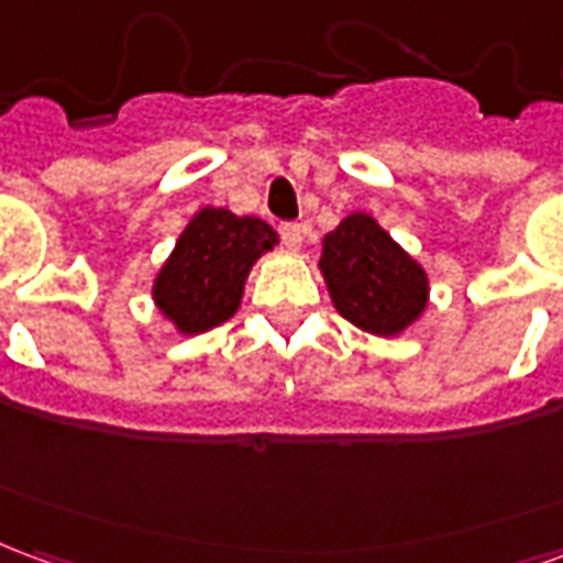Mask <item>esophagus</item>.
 <instances>
[{
  "label": "esophagus",
  "mask_w": 563,
  "mask_h": 563,
  "mask_svg": "<svg viewBox=\"0 0 563 563\" xmlns=\"http://www.w3.org/2000/svg\"><path fill=\"white\" fill-rule=\"evenodd\" d=\"M280 238H283V244L286 246H301V241H305V229L298 225V222H283L280 225Z\"/></svg>",
  "instance_id": "obj_1"
}]
</instances>
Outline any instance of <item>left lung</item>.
Wrapping results in <instances>:
<instances>
[{
  "label": "left lung",
  "mask_w": 563,
  "mask_h": 563,
  "mask_svg": "<svg viewBox=\"0 0 563 563\" xmlns=\"http://www.w3.org/2000/svg\"><path fill=\"white\" fill-rule=\"evenodd\" d=\"M319 271L338 313L377 338L410 329L428 305L422 265L362 210L322 238Z\"/></svg>",
  "instance_id": "8db88e82"
}]
</instances>
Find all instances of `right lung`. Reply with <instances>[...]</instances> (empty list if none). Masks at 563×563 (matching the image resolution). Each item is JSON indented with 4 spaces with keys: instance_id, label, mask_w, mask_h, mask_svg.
<instances>
[{
    "instance_id": "obj_1",
    "label": "right lung",
    "mask_w": 563,
    "mask_h": 563,
    "mask_svg": "<svg viewBox=\"0 0 563 563\" xmlns=\"http://www.w3.org/2000/svg\"><path fill=\"white\" fill-rule=\"evenodd\" d=\"M277 246V232L256 217L201 208L153 280V301L180 334L222 325L241 307L250 268Z\"/></svg>"
}]
</instances>
